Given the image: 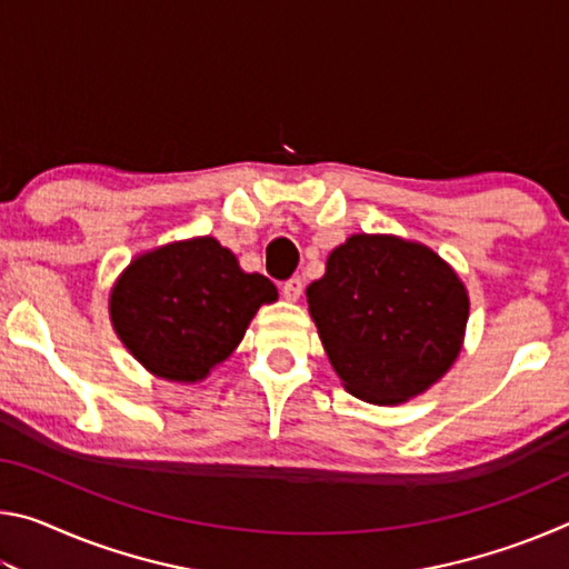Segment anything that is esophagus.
<instances>
[{
  "label": "esophagus",
  "instance_id": "esophagus-1",
  "mask_svg": "<svg viewBox=\"0 0 569 569\" xmlns=\"http://www.w3.org/2000/svg\"><path fill=\"white\" fill-rule=\"evenodd\" d=\"M301 293H303V278L301 276H293V278H288V281H283L286 301H298Z\"/></svg>",
  "mask_w": 569,
  "mask_h": 569
}]
</instances>
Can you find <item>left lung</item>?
<instances>
[{"label":"left lung","mask_w":569,"mask_h":569,"mask_svg":"<svg viewBox=\"0 0 569 569\" xmlns=\"http://www.w3.org/2000/svg\"><path fill=\"white\" fill-rule=\"evenodd\" d=\"M323 349L356 399L399 403L455 363L469 298L435 250L393 236H351L306 288Z\"/></svg>","instance_id":"left-lung-1"}]
</instances>
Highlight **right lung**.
I'll list each match as a JSON object with an SVG mask.
<instances>
[{
  "label": "right lung",
  "mask_w": 569,
  "mask_h": 569,
  "mask_svg": "<svg viewBox=\"0 0 569 569\" xmlns=\"http://www.w3.org/2000/svg\"><path fill=\"white\" fill-rule=\"evenodd\" d=\"M276 298V286L240 271L216 238H192L134 258L112 288L110 316L148 371L198 381L228 359L261 303Z\"/></svg>",
  "instance_id": "add662e5"
}]
</instances>
